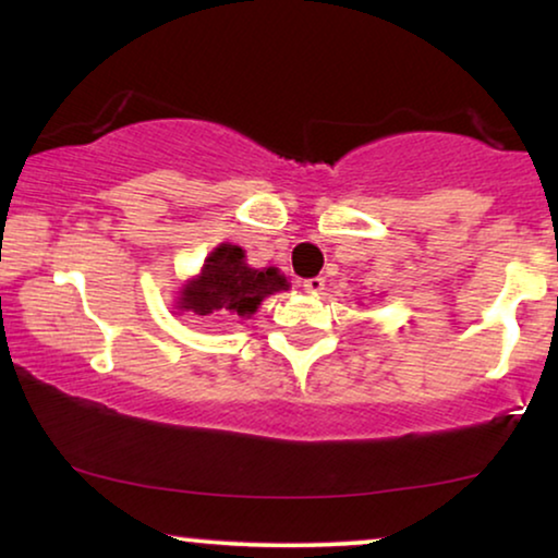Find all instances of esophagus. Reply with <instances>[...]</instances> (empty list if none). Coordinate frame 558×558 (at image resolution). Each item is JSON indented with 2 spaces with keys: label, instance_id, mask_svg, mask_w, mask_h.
Returning a JSON list of instances; mask_svg holds the SVG:
<instances>
[{
  "label": "esophagus",
  "instance_id": "obj_1",
  "mask_svg": "<svg viewBox=\"0 0 558 558\" xmlns=\"http://www.w3.org/2000/svg\"><path fill=\"white\" fill-rule=\"evenodd\" d=\"M302 289H305L307 294H320L323 289H325V279H320V277L305 279V281H302Z\"/></svg>",
  "mask_w": 558,
  "mask_h": 558
}]
</instances>
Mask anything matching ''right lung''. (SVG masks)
<instances>
[{
    "label": "right lung",
    "instance_id": "add662e5",
    "mask_svg": "<svg viewBox=\"0 0 558 558\" xmlns=\"http://www.w3.org/2000/svg\"><path fill=\"white\" fill-rule=\"evenodd\" d=\"M281 289H289V281L277 266L253 269L241 245L226 241L215 245L202 269L179 287L173 313H230L248 320L266 296Z\"/></svg>",
    "mask_w": 558,
    "mask_h": 558
}]
</instances>
